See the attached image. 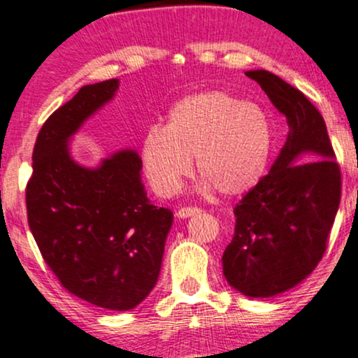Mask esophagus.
<instances>
[{
	"mask_svg": "<svg viewBox=\"0 0 358 358\" xmlns=\"http://www.w3.org/2000/svg\"><path fill=\"white\" fill-rule=\"evenodd\" d=\"M200 213V208H196V206H183V208H180L178 212H176V217L178 218H188V217H193V215Z\"/></svg>",
	"mask_w": 358,
	"mask_h": 358,
	"instance_id": "obj_1",
	"label": "esophagus"
}]
</instances>
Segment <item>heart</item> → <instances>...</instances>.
Segmentation results:
<instances>
[{
  "instance_id": "b5f03b06",
  "label": "heart",
  "mask_w": 358,
  "mask_h": 358,
  "mask_svg": "<svg viewBox=\"0 0 358 358\" xmlns=\"http://www.w3.org/2000/svg\"><path fill=\"white\" fill-rule=\"evenodd\" d=\"M272 131L255 105L223 92H205L175 103L165 128L145 133L140 158L150 185L160 196H173L192 173L196 158L200 190L243 195L265 176Z\"/></svg>"
}]
</instances>
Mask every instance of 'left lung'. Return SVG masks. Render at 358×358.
<instances>
[{"label":"left lung","instance_id":"left-lung-1","mask_svg":"<svg viewBox=\"0 0 358 358\" xmlns=\"http://www.w3.org/2000/svg\"><path fill=\"white\" fill-rule=\"evenodd\" d=\"M245 75L285 115L288 135L268 175L235 206V234L222 264L235 290L266 299L299 285L322 260L342 176L324 118L308 98L270 71Z\"/></svg>","mask_w":358,"mask_h":358}]
</instances>
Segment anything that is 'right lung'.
<instances>
[{"label":"right lung","instance_id":"obj_1","mask_svg":"<svg viewBox=\"0 0 358 358\" xmlns=\"http://www.w3.org/2000/svg\"><path fill=\"white\" fill-rule=\"evenodd\" d=\"M120 81L86 85L38 133L27 185L29 230L59 283L106 310L135 308L157 285L173 213L150 203L141 158L120 150L88 168L70 140L113 100Z\"/></svg>","mask_w":358,"mask_h":358}]
</instances>
